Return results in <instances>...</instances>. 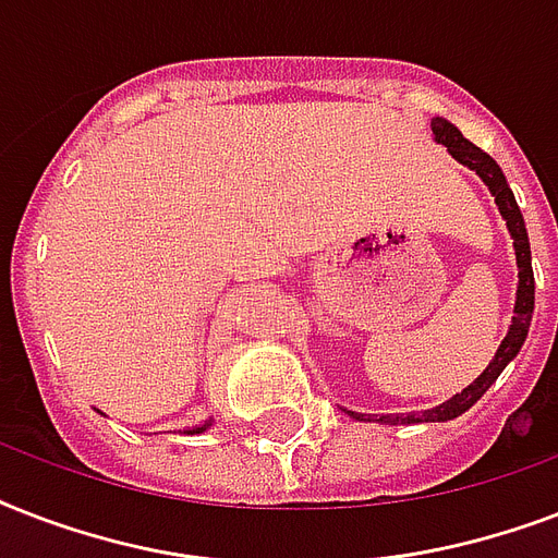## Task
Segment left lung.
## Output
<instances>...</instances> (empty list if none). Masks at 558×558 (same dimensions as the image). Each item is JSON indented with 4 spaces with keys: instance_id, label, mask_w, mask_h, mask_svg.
<instances>
[{
    "instance_id": "left-lung-1",
    "label": "left lung",
    "mask_w": 558,
    "mask_h": 558,
    "mask_svg": "<svg viewBox=\"0 0 558 558\" xmlns=\"http://www.w3.org/2000/svg\"><path fill=\"white\" fill-rule=\"evenodd\" d=\"M432 130H434V138H437L440 144H446L451 156H454L460 165H466V168H472L477 177L484 179L486 187L493 191L495 205H498V210H501V217L507 219V228H510V234H512V245H515V260H519V298H515V318H512L510 332H507V339L501 341V348H498L495 359L489 362V367H486V371L481 373L469 388H463L460 393L446 399L442 405L420 411V414H381L376 423H385V425L442 423V420H454V416L463 414L466 408L475 405L477 399L486 393V388L501 376L504 367L510 365V359L521 350V344H524V339H527L530 318H533V304H536V280H533V263H530L527 228H524V217H521L519 202H515V196H512L501 168L495 165L493 156H486L481 147L466 142V138L460 135L458 126L449 124L446 118H434ZM350 414H353V411H350ZM353 416H356V420H362V416L371 420V414H353Z\"/></svg>"
}]
</instances>
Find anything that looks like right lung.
Segmentation results:
<instances>
[{"mask_svg":"<svg viewBox=\"0 0 558 558\" xmlns=\"http://www.w3.org/2000/svg\"><path fill=\"white\" fill-rule=\"evenodd\" d=\"M208 425H210V420H205V423L196 425V428H191V432H187V434H202V432H205V428H208Z\"/></svg>","mask_w":558,"mask_h":558,"instance_id":"1","label":"right lung"}]
</instances>
